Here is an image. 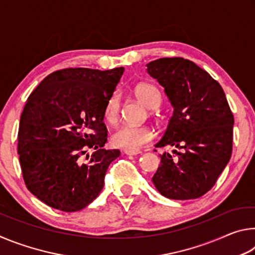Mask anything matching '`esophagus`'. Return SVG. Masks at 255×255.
Wrapping results in <instances>:
<instances>
[{
	"label": "esophagus",
	"mask_w": 255,
	"mask_h": 255,
	"mask_svg": "<svg viewBox=\"0 0 255 255\" xmlns=\"http://www.w3.org/2000/svg\"><path fill=\"white\" fill-rule=\"evenodd\" d=\"M124 153L126 155H137V154H140L141 152L140 150H130V149H125Z\"/></svg>",
	"instance_id": "34e87169"
}]
</instances>
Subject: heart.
<instances>
[{
	"label": "heart",
	"instance_id": "heart-1",
	"mask_svg": "<svg viewBox=\"0 0 255 255\" xmlns=\"http://www.w3.org/2000/svg\"><path fill=\"white\" fill-rule=\"evenodd\" d=\"M136 98L148 109H155L161 103V93L156 86L150 83H140L133 89ZM103 116L110 125L117 124L120 116V100L117 93L111 94L106 102ZM154 138L153 129L148 126L124 125L112 135V143L124 149L137 150L149 143Z\"/></svg>",
	"mask_w": 255,
	"mask_h": 255
}]
</instances>
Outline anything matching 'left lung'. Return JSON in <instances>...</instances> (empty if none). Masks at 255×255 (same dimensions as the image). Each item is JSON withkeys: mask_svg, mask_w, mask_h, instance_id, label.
<instances>
[{"mask_svg": "<svg viewBox=\"0 0 255 255\" xmlns=\"http://www.w3.org/2000/svg\"><path fill=\"white\" fill-rule=\"evenodd\" d=\"M147 72L174 109L155 146L181 149L161 155L152 181L169 199H197L214 187L230 161L234 116L221 84L191 60L159 58L147 64Z\"/></svg>", "mask_w": 255, "mask_h": 255, "instance_id": "8db88e82", "label": "left lung"}]
</instances>
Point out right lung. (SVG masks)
I'll use <instances>...</instances> for the list:
<instances>
[{
  "instance_id": "1",
  "label": "right lung",
  "mask_w": 255,
  "mask_h": 255,
  "mask_svg": "<svg viewBox=\"0 0 255 255\" xmlns=\"http://www.w3.org/2000/svg\"><path fill=\"white\" fill-rule=\"evenodd\" d=\"M125 71L64 68L46 76L21 114L18 154L24 183L38 199L66 213L100 195L118 149H105L103 109ZM95 150L92 155L87 149Z\"/></svg>"
}]
</instances>
